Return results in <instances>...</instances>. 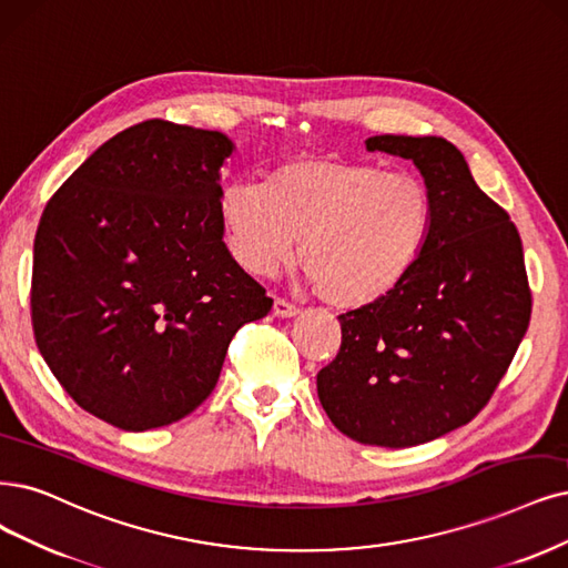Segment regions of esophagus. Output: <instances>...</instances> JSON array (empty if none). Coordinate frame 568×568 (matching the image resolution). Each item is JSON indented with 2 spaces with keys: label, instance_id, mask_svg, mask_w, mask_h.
<instances>
[{
  "label": "esophagus",
  "instance_id": "obj_1",
  "mask_svg": "<svg viewBox=\"0 0 568 568\" xmlns=\"http://www.w3.org/2000/svg\"><path fill=\"white\" fill-rule=\"evenodd\" d=\"M297 313H300V306H297V304H292V302L281 300V297L273 300V316H278V318H292V316H297Z\"/></svg>",
  "mask_w": 568,
  "mask_h": 568
}]
</instances>
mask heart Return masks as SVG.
<instances>
[{
  "mask_svg": "<svg viewBox=\"0 0 568 568\" xmlns=\"http://www.w3.org/2000/svg\"><path fill=\"white\" fill-rule=\"evenodd\" d=\"M224 243L250 276L300 262L332 306L386 297L422 257L433 226L426 184L374 163L302 156L278 163L264 182L220 189Z\"/></svg>",
  "mask_w": 568,
  "mask_h": 568,
  "instance_id": "heart-1",
  "label": "heart"
}]
</instances>
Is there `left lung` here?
Instances as JSON below:
<instances>
[{"label": "left lung", "instance_id": "1", "mask_svg": "<svg viewBox=\"0 0 568 568\" xmlns=\"http://www.w3.org/2000/svg\"><path fill=\"white\" fill-rule=\"evenodd\" d=\"M365 144L414 161L433 226L400 285L342 313V346L318 372V397L355 443L403 449L466 426L489 403L527 334L531 290L517 226L452 142L374 135Z\"/></svg>", "mask_w": 568, "mask_h": 568}]
</instances>
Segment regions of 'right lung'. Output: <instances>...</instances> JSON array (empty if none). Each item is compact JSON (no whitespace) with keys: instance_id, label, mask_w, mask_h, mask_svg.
I'll list each match as a JSON object with an SVG mask.
<instances>
[{"instance_id":"obj_1","label":"right lung","mask_w":568,"mask_h":568,"mask_svg":"<svg viewBox=\"0 0 568 568\" xmlns=\"http://www.w3.org/2000/svg\"><path fill=\"white\" fill-rule=\"evenodd\" d=\"M234 142L163 119L83 161L34 236L32 329L72 400L121 430L175 424L213 393L229 342L273 300L217 215Z\"/></svg>"}]
</instances>
